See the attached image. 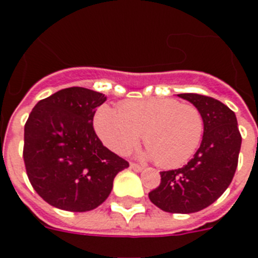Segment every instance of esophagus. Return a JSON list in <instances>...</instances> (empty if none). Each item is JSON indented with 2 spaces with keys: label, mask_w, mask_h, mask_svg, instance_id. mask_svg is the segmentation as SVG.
I'll list each match as a JSON object with an SVG mask.
<instances>
[{
  "label": "esophagus",
  "mask_w": 258,
  "mask_h": 258,
  "mask_svg": "<svg viewBox=\"0 0 258 258\" xmlns=\"http://www.w3.org/2000/svg\"><path fill=\"white\" fill-rule=\"evenodd\" d=\"M131 169H133L134 172H142L143 166L138 165V164H136V163H131Z\"/></svg>",
  "instance_id": "esophagus-1"
}]
</instances>
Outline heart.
<instances>
[{
    "label": "heart",
    "instance_id": "1",
    "mask_svg": "<svg viewBox=\"0 0 258 258\" xmlns=\"http://www.w3.org/2000/svg\"><path fill=\"white\" fill-rule=\"evenodd\" d=\"M94 127L104 145L118 155L127 154L145 134L146 156L169 169L187 163L197 152L204 122L197 107L172 98H151L126 101L117 111L101 106Z\"/></svg>",
    "mask_w": 258,
    "mask_h": 258
}]
</instances>
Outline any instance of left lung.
Segmentation results:
<instances>
[{
    "label": "left lung",
    "instance_id": "obj_1",
    "mask_svg": "<svg viewBox=\"0 0 258 258\" xmlns=\"http://www.w3.org/2000/svg\"><path fill=\"white\" fill-rule=\"evenodd\" d=\"M178 97L202 113V143L186 165L160 172V184L149 198L164 212L186 214L209 207L229 187L238 166L241 136L235 113L222 102L192 93Z\"/></svg>",
    "mask_w": 258,
    "mask_h": 258
}]
</instances>
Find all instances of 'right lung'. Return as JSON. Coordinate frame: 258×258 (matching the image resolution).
Returning a JSON list of instances; mask_svg holds the SVG:
<instances>
[{
  "label": "right lung",
  "mask_w": 258,
  "mask_h": 258,
  "mask_svg": "<svg viewBox=\"0 0 258 258\" xmlns=\"http://www.w3.org/2000/svg\"><path fill=\"white\" fill-rule=\"evenodd\" d=\"M107 97L90 89H61L38 102L24 126L23 159L29 182L50 206L88 212L108 198L129 163L95 134V108Z\"/></svg>",
  "instance_id": "add662e5"
}]
</instances>
